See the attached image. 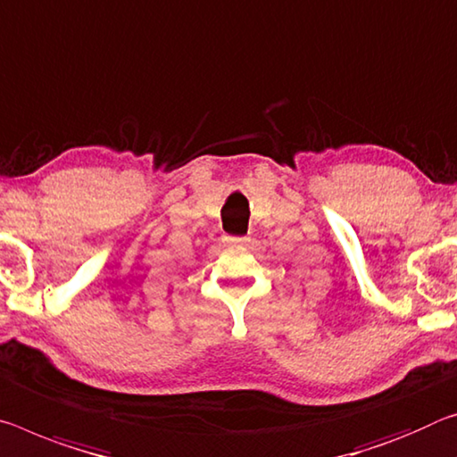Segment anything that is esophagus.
<instances>
[{"label": "esophagus", "instance_id": "34e87169", "mask_svg": "<svg viewBox=\"0 0 457 457\" xmlns=\"http://www.w3.org/2000/svg\"><path fill=\"white\" fill-rule=\"evenodd\" d=\"M223 242L234 244V245H244V244H248V237L245 236H223Z\"/></svg>", "mask_w": 457, "mask_h": 457}]
</instances>
